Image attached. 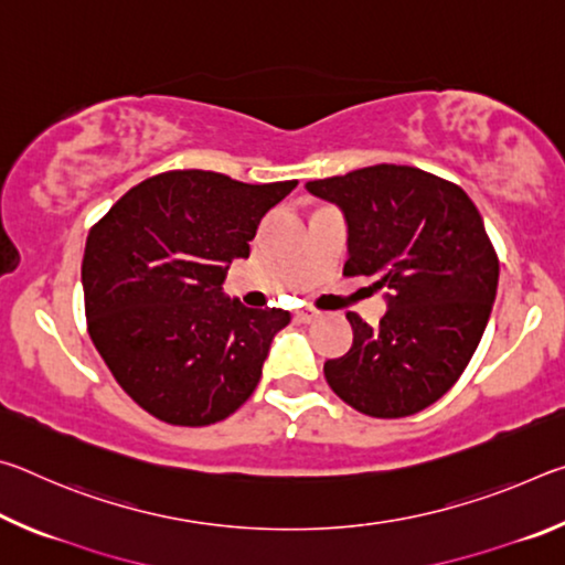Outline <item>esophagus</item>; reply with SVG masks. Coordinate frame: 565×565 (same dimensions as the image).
Instances as JSON below:
<instances>
[{
    "label": "esophagus",
    "instance_id": "obj_1",
    "mask_svg": "<svg viewBox=\"0 0 565 565\" xmlns=\"http://www.w3.org/2000/svg\"><path fill=\"white\" fill-rule=\"evenodd\" d=\"M294 319L301 321V323H311V321L319 319V311H313V309H299V311L294 313Z\"/></svg>",
    "mask_w": 565,
    "mask_h": 565
}]
</instances>
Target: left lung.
<instances>
[{
	"label": "left lung",
	"mask_w": 565,
	"mask_h": 565,
	"mask_svg": "<svg viewBox=\"0 0 565 565\" xmlns=\"http://www.w3.org/2000/svg\"><path fill=\"white\" fill-rule=\"evenodd\" d=\"M306 189L347 214L343 276L388 289L379 327L347 313L353 343L323 363V376L366 416L418 414L456 384L489 323L499 254L483 218L454 181L406 164L363 167Z\"/></svg>",
	"instance_id": "1"
}]
</instances>
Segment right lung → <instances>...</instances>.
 <instances>
[{"mask_svg": "<svg viewBox=\"0 0 565 565\" xmlns=\"http://www.w3.org/2000/svg\"><path fill=\"white\" fill-rule=\"evenodd\" d=\"M299 181L244 184L177 169L131 186L89 228L84 313L111 376L159 420L209 426L254 394L281 309L224 299L226 264L246 259L264 214Z\"/></svg>", "mask_w": 565, "mask_h": 565, "instance_id": "right-lung-1", "label": "right lung"}]
</instances>
